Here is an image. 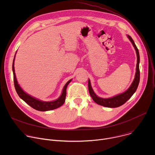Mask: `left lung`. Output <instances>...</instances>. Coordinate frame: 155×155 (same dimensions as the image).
Here are the masks:
<instances>
[{
    "label": "left lung",
    "mask_w": 155,
    "mask_h": 155,
    "mask_svg": "<svg viewBox=\"0 0 155 155\" xmlns=\"http://www.w3.org/2000/svg\"><path fill=\"white\" fill-rule=\"evenodd\" d=\"M129 39L131 41V43L133 45L137 53V66H136V73L135 75L134 80L131 84L130 86L129 87V89L125 91L124 93L117 95L115 97H111V98H108V99H103L101 98L96 95V94L94 93L91 86L90 83V80H88V90H89V93L93 99V101L97 103V104L100 105H102L106 107L109 108H115L120 107L122 105H123L126 101H127L131 96L134 94V93L137 90V88L139 86V83L140 81V70H139V62H140V56H139V53L138 48H137L136 44L132 40V38L129 36L127 35Z\"/></svg>",
    "instance_id": "left-lung-1"
}]
</instances>
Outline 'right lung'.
Masks as SVG:
<instances>
[{
  "label": "right lung",
  "mask_w": 155,
  "mask_h": 155,
  "mask_svg": "<svg viewBox=\"0 0 155 155\" xmlns=\"http://www.w3.org/2000/svg\"><path fill=\"white\" fill-rule=\"evenodd\" d=\"M14 61L15 58L13 61V65H12V69L13 72V80H14V84L15 90L16 91L17 94L19 96L21 99H23L26 103H27L29 105H30L33 108L38 110V111H48V110H51L56 109L61 105H62L65 102V96H66V89H67L68 85L69 83L72 81V79L70 80L65 84L63 88V91L62 93L61 96L56 101H51V102H43L39 101L34 97H32V96H29V94H26L25 92L23 91V90L21 89V87L18 84L16 75L15 73V69H14Z\"/></svg>",
  "instance_id": "obj_1"
}]
</instances>
